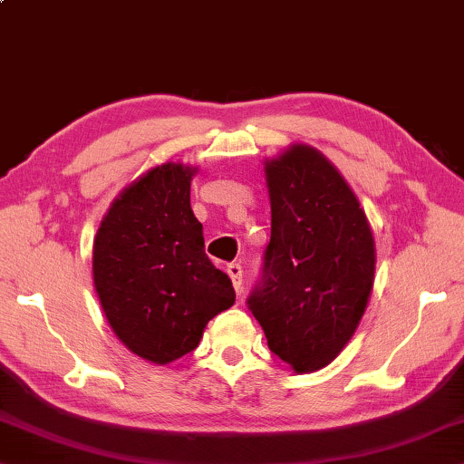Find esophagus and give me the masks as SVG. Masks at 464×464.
Masks as SVG:
<instances>
[{
  "instance_id": "esophagus-1",
  "label": "esophagus",
  "mask_w": 464,
  "mask_h": 464,
  "mask_svg": "<svg viewBox=\"0 0 464 464\" xmlns=\"http://www.w3.org/2000/svg\"><path fill=\"white\" fill-rule=\"evenodd\" d=\"M228 275H230V278H232V285H234V288H236V293H242V266L238 265V262H230L228 265Z\"/></svg>"
}]
</instances>
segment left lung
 Listing matches in <instances>:
<instances>
[{
	"label": "left lung",
	"instance_id": "1",
	"mask_svg": "<svg viewBox=\"0 0 464 464\" xmlns=\"http://www.w3.org/2000/svg\"><path fill=\"white\" fill-rule=\"evenodd\" d=\"M265 171L273 222L246 304L270 352L314 372L335 360L368 307L373 236L353 191L313 147H291Z\"/></svg>",
	"mask_w": 464,
	"mask_h": 464
}]
</instances>
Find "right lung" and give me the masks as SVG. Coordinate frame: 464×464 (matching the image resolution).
I'll return each mask as SVG.
<instances>
[{
    "label": "right lung",
    "mask_w": 464,
    "mask_h": 464,
    "mask_svg": "<svg viewBox=\"0 0 464 464\" xmlns=\"http://www.w3.org/2000/svg\"><path fill=\"white\" fill-rule=\"evenodd\" d=\"M196 169L165 163L121 194L92 248L94 288L109 325L143 360L194 352L208 321L234 304L228 275L204 250L189 206Z\"/></svg>",
    "instance_id": "right-lung-1"
}]
</instances>
